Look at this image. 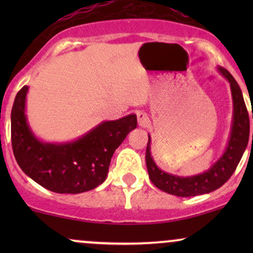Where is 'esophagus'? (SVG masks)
Segmentation results:
<instances>
[{
    "label": "esophagus",
    "instance_id": "esophagus-1",
    "mask_svg": "<svg viewBox=\"0 0 253 253\" xmlns=\"http://www.w3.org/2000/svg\"><path fill=\"white\" fill-rule=\"evenodd\" d=\"M136 118H138V125L140 127H147L150 124L149 115L145 112H138L136 113Z\"/></svg>",
    "mask_w": 253,
    "mask_h": 253
}]
</instances>
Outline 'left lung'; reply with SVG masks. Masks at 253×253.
I'll return each mask as SVG.
<instances>
[{
    "instance_id": "1",
    "label": "left lung",
    "mask_w": 253,
    "mask_h": 253,
    "mask_svg": "<svg viewBox=\"0 0 253 253\" xmlns=\"http://www.w3.org/2000/svg\"><path fill=\"white\" fill-rule=\"evenodd\" d=\"M220 74L229 82L233 100V120H232L231 134L228 138V144L226 146L225 152L208 170L202 173L194 176L182 177L172 175L161 170L153 161L151 156V136L149 135V143L146 147V167L149 171L151 182L158 189L165 191L175 196L190 197L202 194H208L211 191L216 190L221 185L228 181V178L233 175L237 169L240 159L245 152L249 144L250 135V119L246 109L245 101H244L242 89L238 85L229 72L223 68H217ZM253 119V114H252ZM253 144V134H252Z\"/></svg>"
}]
</instances>
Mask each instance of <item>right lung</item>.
<instances>
[{"mask_svg": "<svg viewBox=\"0 0 253 253\" xmlns=\"http://www.w3.org/2000/svg\"><path fill=\"white\" fill-rule=\"evenodd\" d=\"M28 86L16 94L11 108V146L21 170L58 194H80L106 181L115 150L136 127V115L102 121L70 143H46L32 132L26 117Z\"/></svg>", "mask_w": 253, "mask_h": 253, "instance_id": "1", "label": "right lung"}]
</instances>
